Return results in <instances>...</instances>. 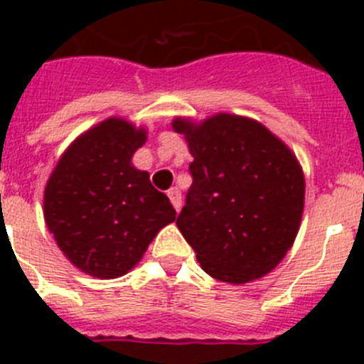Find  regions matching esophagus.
Here are the masks:
<instances>
[{
	"instance_id": "obj_1",
	"label": "esophagus",
	"mask_w": 364,
	"mask_h": 364,
	"mask_svg": "<svg viewBox=\"0 0 364 364\" xmlns=\"http://www.w3.org/2000/svg\"><path fill=\"white\" fill-rule=\"evenodd\" d=\"M167 197H169V200L173 202L175 210L180 211V208H182V195H180L178 189H176V188L169 189V191H167Z\"/></svg>"
}]
</instances>
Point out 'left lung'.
Here are the masks:
<instances>
[{
    "mask_svg": "<svg viewBox=\"0 0 364 364\" xmlns=\"http://www.w3.org/2000/svg\"><path fill=\"white\" fill-rule=\"evenodd\" d=\"M186 134L193 184L176 226L202 269L218 281L244 284L272 272L290 250L304 208V178L291 151L264 125L217 114Z\"/></svg>",
    "mask_w": 364,
    "mask_h": 364,
    "instance_id": "8db88e82",
    "label": "left lung"
}]
</instances>
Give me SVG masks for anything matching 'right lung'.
<instances>
[{
	"mask_svg": "<svg viewBox=\"0 0 364 364\" xmlns=\"http://www.w3.org/2000/svg\"><path fill=\"white\" fill-rule=\"evenodd\" d=\"M146 131L109 118L65 151L45 188V222L76 268L114 279L142 259L151 240L176 218L149 173L131 166Z\"/></svg>",
	"mask_w": 364,
	"mask_h": 364,
	"instance_id": "1",
	"label": "right lung"
}]
</instances>
